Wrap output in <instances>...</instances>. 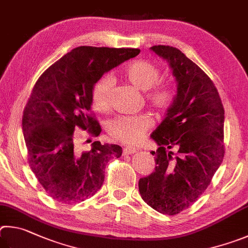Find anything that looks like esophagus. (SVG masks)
I'll list each match as a JSON object with an SVG mask.
<instances>
[{"instance_id": "esophagus-1", "label": "esophagus", "mask_w": 248, "mask_h": 248, "mask_svg": "<svg viewBox=\"0 0 248 248\" xmlns=\"http://www.w3.org/2000/svg\"><path fill=\"white\" fill-rule=\"evenodd\" d=\"M136 153L135 148H132V147H126V148L123 149V155H134Z\"/></svg>"}]
</instances>
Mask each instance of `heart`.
<instances>
[{
    "label": "heart",
    "instance_id": "heart-1",
    "mask_svg": "<svg viewBox=\"0 0 248 248\" xmlns=\"http://www.w3.org/2000/svg\"><path fill=\"white\" fill-rule=\"evenodd\" d=\"M124 77L136 87L145 91V100L157 113L169 111L175 99V91L167 82H160L161 71L147 60H136L124 69ZM113 79L103 75L94 82L91 90V106L99 113H106L110 108ZM153 125L147 114L117 116L108 123L107 131L113 140L126 145H137L144 138Z\"/></svg>",
    "mask_w": 248,
    "mask_h": 248
}]
</instances>
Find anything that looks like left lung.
<instances>
[{
  "label": "left lung",
  "instance_id": "obj_1",
  "mask_svg": "<svg viewBox=\"0 0 248 248\" xmlns=\"http://www.w3.org/2000/svg\"><path fill=\"white\" fill-rule=\"evenodd\" d=\"M151 50L168 61L177 93L151 134L159 146L151 153L155 172L140 179L138 187L147 205L174 216L201 197L222 163L224 108L214 81L179 49L154 46Z\"/></svg>",
  "mask_w": 248,
  "mask_h": 248
}]
</instances>
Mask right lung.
Returning a JSON list of instances; mask_svg holds the SVG:
<instances>
[{"mask_svg":"<svg viewBox=\"0 0 248 248\" xmlns=\"http://www.w3.org/2000/svg\"><path fill=\"white\" fill-rule=\"evenodd\" d=\"M140 49L78 46L43 72L23 113L28 163L46 193L63 203L84 202L101 188L107 163L120 158L117 145L94 141L90 151L74 153L75 129L99 136L91 111V90L104 73L140 54Z\"/></svg>","mask_w":248,"mask_h":248,"instance_id":"1","label":"right lung"}]
</instances>
